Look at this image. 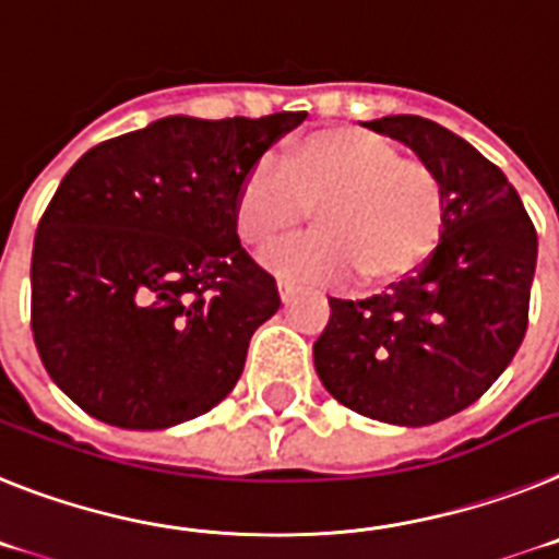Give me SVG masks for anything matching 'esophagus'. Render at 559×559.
Wrapping results in <instances>:
<instances>
[{
  "mask_svg": "<svg viewBox=\"0 0 559 559\" xmlns=\"http://www.w3.org/2000/svg\"><path fill=\"white\" fill-rule=\"evenodd\" d=\"M278 295H281V300H284V304H289V300H293V295H295V286L286 284V281H278Z\"/></svg>",
  "mask_w": 559,
  "mask_h": 559,
  "instance_id": "obj_1",
  "label": "esophagus"
}]
</instances>
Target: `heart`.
Listing matches in <instances>:
<instances>
[{
  "mask_svg": "<svg viewBox=\"0 0 559 559\" xmlns=\"http://www.w3.org/2000/svg\"><path fill=\"white\" fill-rule=\"evenodd\" d=\"M312 211L318 236L266 252L273 273L320 286H388L436 250L448 193L425 159L400 157L394 143L352 126L295 140L278 168L259 159L233 199V225L252 250L293 236Z\"/></svg>",
  "mask_w": 559,
  "mask_h": 559,
  "instance_id": "obj_1",
  "label": "heart"
}]
</instances>
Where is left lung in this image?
Here are the masks:
<instances>
[{"label":"left lung","mask_w":559,"mask_h":559,"mask_svg":"<svg viewBox=\"0 0 559 559\" xmlns=\"http://www.w3.org/2000/svg\"><path fill=\"white\" fill-rule=\"evenodd\" d=\"M362 126L433 165L448 219L430 259L391 293L329 298L314 371L354 414L433 425L473 405L521 348L537 233L501 168L450 129L419 115Z\"/></svg>","instance_id":"left-lung-1"}]
</instances>
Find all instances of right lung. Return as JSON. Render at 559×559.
Segmentation results:
<instances>
[{"mask_svg":"<svg viewBox=\"0 0 559 559\" xmlns=\"http://www.w3.org/2000/svg\"><path fill=\"white\" fill-rule=\"evenodd\" d=\"M307 111L159 118L95 145L61 179L33 241V340L95 419L165 430L219 405L278 286L233 225L241 177Z\"/></svg>","mask_w":559,"mask_h":559,"instance_id":"add662e5","label":"right lung"}]
</instances>
